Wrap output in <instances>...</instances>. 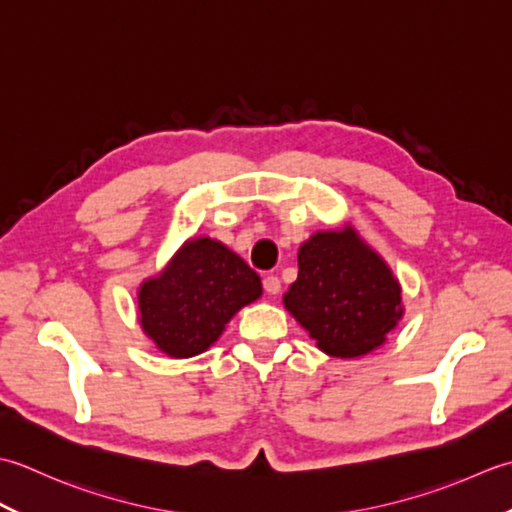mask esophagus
<instances>
[{
  "label": "esophagus",
  "mask_w": 512,
  "mask_h": 512,
  "mask_svg": "<svg viewBox=\"0 0 512 512\" xmlns=\"http://www.w3.org/2000/svg\"><path fill=\"white\" fill-rule=\"evenodd\" d=\"M263 289L267 291L269 296H276L280 291V278L278 276H265L263 280Z\"/></svg>",
  "instance_id": "1"
}]
</instances>
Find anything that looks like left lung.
<instances>
[{"mask_svg": "<svg viewBox=\"0 0 512 512\" xmlns=\"http://www.w3.org/2000/svg\"><path fill=\"white\" fill-rule=\"evenodd\" d=\"M402 289L380 254L351 225L316 232L298 252V278L283 302L318 349L367 356L404 314Z\"/></svg>", "mask_w": 512, "mask_h": 512, "instance_id": "8db88e82", "label": "left lung"}]
</instances>
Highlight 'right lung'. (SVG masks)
<instances>
[{
    "instance_id": "right-lung-1",
    "label": "right lung",
    "mask_w": 512,
    "mask_h": 512,
    "mask_svg": "<svg viewBox=\"0 0 512 512\" xmlns=\"http://www.w3.org/2000/svg\"><path fill=\"white\" fill-rule=\"evenodd\" d=\"M263 294L260 276L214 238L187 241L139 289V322L156 349L192 358L212 347L238 309Z\"/></svg>"
}]
</instances>
